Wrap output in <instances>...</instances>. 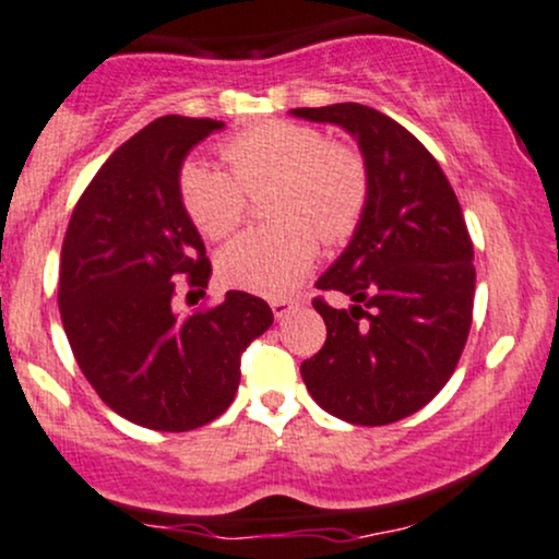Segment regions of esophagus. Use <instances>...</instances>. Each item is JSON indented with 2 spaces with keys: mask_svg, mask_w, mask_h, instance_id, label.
I'll return each instance as SVG.
<instances>
[{
  "mask_svg": "<svg viewBox=\"0 0 559 559\" xmlns=\"http://www.w3.org/2000/svg\"><path fill=\"white\" fill-rule=\"evenodd\" d=\"M271 309H273L275 320H284L286 314L294 309V301H292V299H273V301H271Z\"/></svg>",
  "mask_w": 559,
  "mask_h": 559,
  "instance_id": "esophagus-1",
  "label": "esophagus"
}]
</instances>
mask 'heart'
I'll return each instance as SVG.
<instances>
[{"instance_id": "1", "label": "heart", "mask_w": 559, "mask_h": 559, "mask_svg": "<svg viewBox=\"0 0 559 559\" xmlns=\"http://www.w3.org/2000/svg\"><path fill=\"white\" fill-rule=\"evenodd\" d=\"M228 174L205 164L179 171V203L205 239H224L245 218L247 194L273 185L271 226L252 228L221 250L224 284L262 297L292 292L318 260L320 241L341 245L369 203L365 158L309 124L275 119L221 145Z\"/></svg>"}]
</instances>
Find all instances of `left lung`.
<instances>
[{
	"instance_id": "obj_1",
	"label": "left lung",
	"mask_w": 559,
	"mask_h": 559,
	"mask_svg": "<svg viewBox=\"0 0 559 559\" xmlns=\"http://www.w3.org/2000/svg\"><path fill=\"white\" fill-rule=\"evenodd\" d=\"M294 114L352 132L369 171L365 218L314 284L354 305L312 299L328 338L301 378L328 414L390 425L427 406L459 367L474 314L472 237L440 164L395 119L361 104Z\"/></svg>"
}]
</instances>
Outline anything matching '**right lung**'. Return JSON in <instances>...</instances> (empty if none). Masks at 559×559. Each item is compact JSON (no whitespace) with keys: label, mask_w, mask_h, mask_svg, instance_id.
Masks as SVG:
<instances>
[{"label":"right lung","mask_w":559,"mask_h":559,"mask_svg":"<svg viewBox=\"0 0 559 559\" xmlns=\"http://www.w3.org/2000/svg\"><path fill=\"white\" fill-rule=\"evenodd\" d=\"M221 127L169 114L132 134L80 194L59 260V314L85 380L111 412L158 432L218 419L241 354L273 325L267 301L247 292L190 314L174 305L179 286L205 297L211 278L179 203L181 160Z\"/></svg>","instance_id":"add662e5"}]
</instances>
